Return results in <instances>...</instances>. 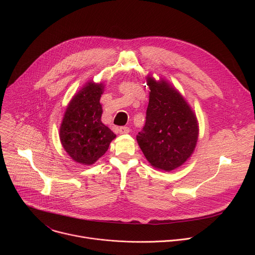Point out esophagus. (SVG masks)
I'll use <instances>...</instances> for the list:
<instances>
[{
  "mask_svg": "<svg viewBox=\"0 0 255 255\" xmlns=\"http://www.w3.org/2000/svg\"><path fill=\"white\" fill-rule=\"evenodd\" d=\"M118 130H119V133H120V134H127V133H129V132H130L129 127H125V126L120 127Z\"/></svg>",
  "mask_w": 255,
  "mask_h": 255,
  "instance_id": "obj_1",
  "label": "esophagus"
}]
</instances>
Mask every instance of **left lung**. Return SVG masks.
Instances as JSON below:
<instances>
[{
	"label": "left lung",
	"instance_id": "obj_1",
	"mask_svg": "<svg viewBox=\"0 0 255 255\" xmlns=\"http://www.w3.org/2000/svg\"><path fill=\"white\" fill-rule=\"evenodd\" d=\"M149 103L137 142L152 166L165 171L183 164L198 140V123L190 106L170 85L148 78Z\"/></svg>",
	"mask_w": 255,
	"mask_h": 255
}]
</instances>
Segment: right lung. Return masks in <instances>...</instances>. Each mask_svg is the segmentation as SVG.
I'll use <instances>...</instances> for the list:
<instances>
[{
	"mask_svg": "<svg viewBox=\"0 0 255 255\" xmlns=\"http://www.w3.org/2000/svg\"><path fill=\"white\" fill-rule=\"evenodd\" d=\"M102 84L88 83L68 104L59 130L63 148L77 162L93 164L116 137L101 121Z\"/></svg>",
	"mask_w": 255,
	"mask_h": 255,
	"instance_id": "add662e5",
	"label": "right lung"
}]
</instances>
